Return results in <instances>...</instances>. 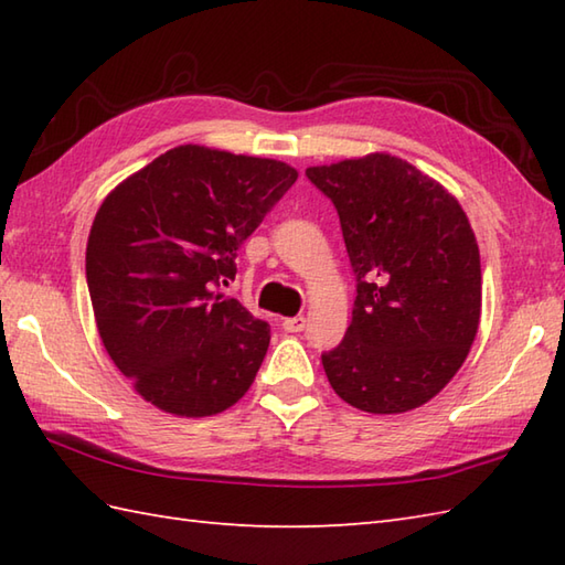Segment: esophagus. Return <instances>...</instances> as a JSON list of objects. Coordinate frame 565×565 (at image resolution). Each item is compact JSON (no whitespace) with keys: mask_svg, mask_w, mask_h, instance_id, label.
Masks as SVG:
<instances>
[{"mask_svg":"<svg viewBox=\"0 0 565 565\" xmlns=\"http://www.w3.org/2000/svg\"><path fill=\"white\" fill-rule=\"evenodd\" d=\"M281 326H284V330H286V332H301V330L306 328V318H303V316L286 318V320L281 322Z\"/></svg>","mask_w":565,"mask_h":565,"instance_id":"1","label":"esophagus"}]
</instances>
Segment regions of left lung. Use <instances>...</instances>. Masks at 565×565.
Segmentation results:
<instances>
[{
  "label": "left lung",
  "instance_id": "8db88e82",
  "mask_svg": "<svg viewBox=\"0 0 565 565\" xmlns=\"http://www.w3.org/2000/svg\"><path fill=\"white\" fill-rule=\"evenodd\" d=\"M340 213L356 274L352 322L322 354L332 391L374 415L415 411L466 362L481 322V255L461 203L388 152L308 167Z\"/></svg>",
  "mask_w": 565,
  "mask_h": 565
}]
</instances>
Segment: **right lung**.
<instances>
[{
    "label": "right lung",
    "instance_id": "1",
    "mask_svg": "<svg viewBox=\"0 0 565 565\" xmlns=\"http://www.w3.org/2000/svg\"><path fill=\"white\" fill-rule=\"evenodd\" d=\"M298 179L291 164L177 146L116 184L94 215L87 286L99 338L142 401L177 417L235 405L269 326L215 286Z\"/></svg>",
    "mask_w": 565,
    "mask_h": 565
}]
</instances>
